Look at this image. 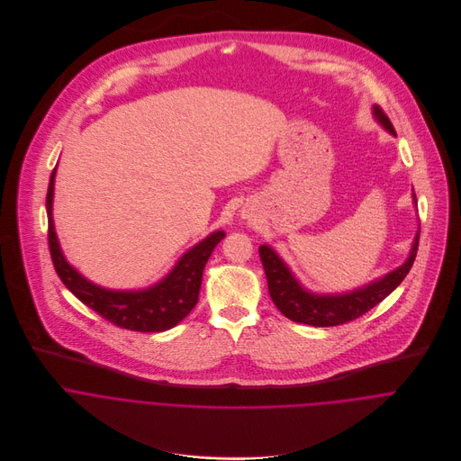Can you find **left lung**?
Listing matches in <instances>:
<instances>
[{
	"label": "left lung",
	"instance_id": "obj_1",
	"mask_svg": "<svg viewBox=\"0 0 461 461\" xmlns=\"http://www.w3.org/2000/svg\"><path fill=\"white\" fill-rule=\"evenodd\" d=\"M373 113L387 131L395 134L393 122L378 104H375ZM413 202L417 203L415 194H413ZM419 236H420V230L413 240V247L406 263L399 266L394 271L387 273L384 278L371 282L362 289H355L344 294H314L311 291H305L298 284V280L293 276V273L289 271V267L284 264V261L269 247L263 245L259 249V256L263 261L269 296L276 305V309L294 323H303L312 327H337V325L353 321L364 316L366 312H369L380 302H384L404 280L417 256Z\"/></svg>",
	"mask_w": 461,
	"mask_h": 461
}]
</instances>
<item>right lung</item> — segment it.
<instances>
[{
  "label": "right lung",
  "instance_id": "right-lung-1",
  "mask_svg": "<svg viewBox=\"0 0 461 461\" xmlns=\"http://www.w3.org/2000/svg\"><path fill=\"white\" fill-rule=\"evenodd\" d=\"M55 172L51 174L46 209H48V241L55 269L67 289L101 318L121 329L132 331H165L181 323L197 305L202 273L214 247L225 238L216 230L188 250L174 269L156 285L143 291H110L83 278L67 263L53 225V188Z\"/></svg>",
  "mask_w": 461,
  "mask_h": 461
}]
</instances>
